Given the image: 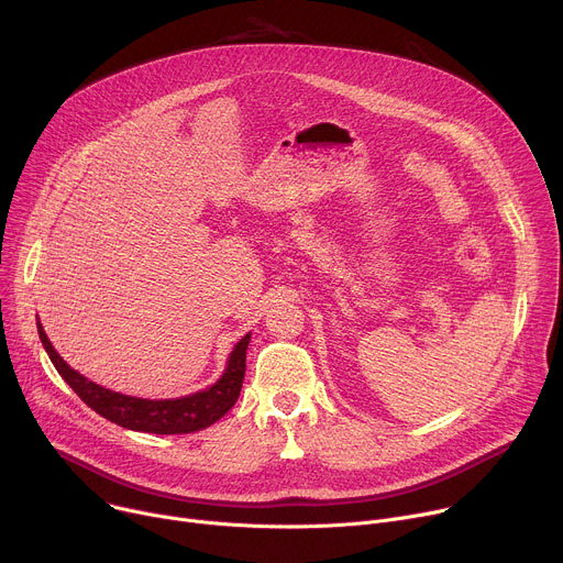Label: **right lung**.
<instances>
[{"label":"right lung","instance_id":"1","mask_svg":"<svg viewBox=\"0 0 563 563\" xmlns=\"http://www.w3.org/2000/svg\"><path fill=\"white\" fill-rule=\"evenodd\" d=\"M37 332L59 376L73 387V391L82 398L91 410H96L100 417L126 430L148 432V434H189V432L205 430L213 426L218 419H222L233 408V404L240 396V387H243L247 345L252 339V334H247L235 343L233 352L229 354L227 369L211 387L183 398L151 400V398H135L120 391H111L85 378L82 374L68 367V363L55 352L40 320H37Z\"/></svg>","mask_w":563,"mask_h":563}]
</instances>
